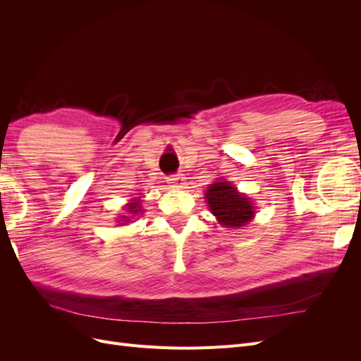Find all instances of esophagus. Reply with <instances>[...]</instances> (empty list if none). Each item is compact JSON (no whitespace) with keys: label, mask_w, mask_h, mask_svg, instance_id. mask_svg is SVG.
<instances>
[{"label":"esophagus","mask_w":361,"mask_h":361,"mask_svg":"<svg viewBox=\"0 0 361 361\" xmlns=\"http://www.w3.org/2000/svg\"><path fill=\"white\" fill-rule=\"evenodd\" d=\"M169 183L170 187L173 188H183L185 187V178L182 174H173V176L169 178Z\"/></svg>","instance_id":"esophagus-1"}]
</instances>
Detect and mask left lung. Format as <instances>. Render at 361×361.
Wrapping results in <instances>:
<instances>
[{
    "instance_id": "left-lung-1",
    "label": "left lung",
    "mask_w": 361,
    "mask_h": 361,
    "mask_svg": "<svg viewBox=\"0 0 361 361\" xmlns=\"http://www.w3.org/2000/svg\"><path fill=\"white\" fill-rule=\"evenodd\" d=\"M204 199L218 223L227 228H238L253 220L255 207L247 195L238 192L235 185L227 180L211 183Z\"/></svg>"
}]
</instances>
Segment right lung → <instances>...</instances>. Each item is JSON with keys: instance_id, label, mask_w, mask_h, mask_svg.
Wrapping results in <instances>:
<instances>
[{"instance_id": "right-lung-1", "label": "right lung", "mask_w": 361, "mask_h": 361, "mask_svg": "<svg viewBox=\"0 0 361 361\" xmlns=\"http://www.w3.org/2000/svg\"><path fill=\"white\" fill-rule=\"evenodd\" d=\"M126 212H128L129 215H133V216H135L138 212H141L140 200H133L130 203H128V204H126ZM129 215H123L122 218H120V221L129 223V221H130V220H129ZM123 223H122V224H123Z\"/></svg>"}]
</instances>
